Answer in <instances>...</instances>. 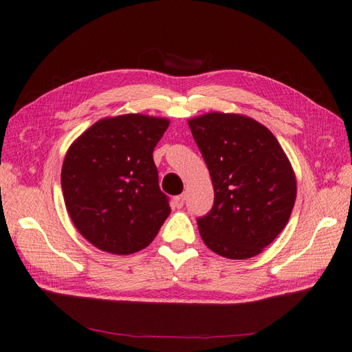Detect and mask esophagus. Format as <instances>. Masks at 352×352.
I'll return each mask as SVG.
<instances>
[{
    "mask_svg": "<svg viewBox=\"0 0 352 352\" xmlns=\"http://www.w3.org/2000/svg\"><path fill=\"white\" fill-rule=\"evenodd\" d=\"M184 199H186V195H178V196H174V199H173L174 206H175L177 208H182V207L184 206Z\"/></svg>",
    "mask_w": 352,
    "mask_h": 352,
    "instance_id": "34e87169",
    "label": "esophagus"
}]
</instances>
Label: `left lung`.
Masks as SVG:
<instances>
[{
  "label": "left lung",
  "mask_w": 352,
  "mask_h": 352,
  "mask_svg": "<svg viewBox=\"0 0 352 352\" xmlns=\"http://www.w3.org/2000/svg\"><path fill=\"white\" fill-rule=\"evenodd\" d=\"M189 127L214 187L213 207L196 219L204 243L230 259L258 255L282 232L296 202L287 154L265 126L244 116L210 112Z\"/></svg>",
  "instance_id": "1"
}]
</instances>
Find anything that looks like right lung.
I'll list each match as a JSON object with an SVG mask.
<instances>
[{"label":"right lung","instance_id":"1","mask_svg":"<svg viewBox=\"0 0 352 352\" xmlns=\"http://www.w3.org/2000/svg\"><path fill=\"white\" fill-rule=\"evenodd\" d=\"M169 121L127 113L97 121L72 144L61 169L70 219L100 250L146 248L170 213L153 151Z\"/></svg>","mask_w":352,"mask_h":352}]
</instances>
